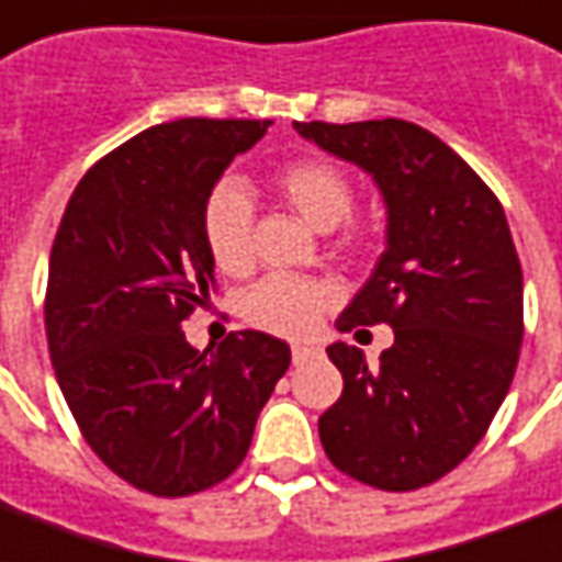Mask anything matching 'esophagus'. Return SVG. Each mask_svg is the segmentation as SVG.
<instances>
[{"instance_id": "1", "label": "esophagus", "mask_w": 562, "mask_h": 562, "mask_svg": "<svg viewBox=\"0 0 562 562\" xmlns=\"http://www.w3.org/2000/svg\"><path fill=\"white\" fill-rule=\"evenodd\" d=\"M311 359H321V350H317V347H302V344L293 347V366H305Z\"/></svg>"}]
</instances>
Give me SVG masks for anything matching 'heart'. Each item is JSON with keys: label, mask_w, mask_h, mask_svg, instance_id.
<instances>
[{"label": "heart", "mask_w": 562, "mask_h": 562, "mask_svg": "<svg viewBox=\"0 0 562 562\" xmlns=\"http://www.w3.org/2000/svg\"><path fill=\"white\" fill-rule=\"evenodd\" d=\"M276 191L317 231H335L353 212V182L344 167L326 158H299L276 173ZM203 241L227 276L248 272L254 260V206L248 188L221 182L203 206ZM331 286L299 276H266L245 293V321L284 338H305L317 329L323 311L329 308Z\"/></svg>", "instance_id": "obj_1"}]
</instances>
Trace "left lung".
<instances>
[{
    "label": "left lung",
    "instance_id": "8db88e82",
    "mask_svg": "<svg viewBox=\"0 0 562 562\" xmlns=\"http://www.w3.org/2000/svg\"><path fill=\"white\" fill-rule=\"evenodd\" d=\"M293 128L374 176L389 215L386 251L335 326L389 323L395 344L371 368L359 347H326L344 392L321 416L323 449L371 488H425L476 449L518 368L524 278L509 224L476 170L413 122Z\"/></svg>",
    "mask_w": 562,
    "mask_h": 562
}]
</instances>
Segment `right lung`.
<instances>
[{"label":"right lung","mask_w":562,"mask_h":562,"mask_svg":"<svg viewBox=\"0 0 562 562\" xmlns=\"http://www.w3.org/2000/svg\"><path fill=\"white\" fill-rule=\"evenodd\" d=\"M269 119H176L89 167L50 251L44 326L53 371L92 452L134 488L188 497L231 476L290 368L266 331L194 350L182 323L215 263L203 206Z\"/></svg>","instance_id":"obj_1"}]
</instances>
